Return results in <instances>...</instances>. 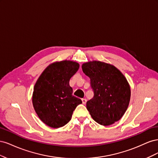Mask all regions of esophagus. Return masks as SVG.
Here are the masks:
<instances>
[{"label": "esophagus", "mask_w": 158, "mask_h": 158, "mask_svg": "<svg viewBox=\"0 0 158 158\" xmlns=\"http://www.w3.org/2000/svg\"><path fill=\"white\" fill-rule=\"evenodd\" d=\"M82 103H83L84 105H85V103H86V102H87V100H86V99H85V98H83V99H82Z\"/></svg>", "instance_id": "obj_1"}]
</instances>
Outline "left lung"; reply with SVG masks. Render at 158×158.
Segmentation results:
<instances>
[{"mask_svg":"<svg viewBox=\"0 0 158 158\" xmlns=\"http://www.w3.org/2000/svg\"><path fill=\"white\" fill-rule=\"evenodd\" d=\"M82 68L94 90V98L86 103L94 120L103 126L120 120L131 99V88L125 76L115 66L101 61L88 62Z\"/></svg>","mask_w":158,"mask_h":158,"instance_id":"left-lung-1","label":"left lung"}]
</instances>
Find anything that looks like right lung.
<instances>
[{"mask_svg": "<svg viewBox=\"0 0 158 158\" xmlns=\"http://www.w3.org/2000/svg\"><path fill=\"white\" fill-rule=\"evenodd\" d=\"M79 69V64L63 60L49 64L34 85L33 108L41 121L51 128L64 126L82 100L73 95L69 81Z\"/></svg>", "mask_w": 158, "mask_h": 158, "instance_id": "obj_1", "label": "right lung"}]
</instances>
